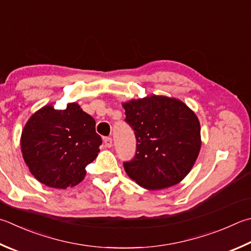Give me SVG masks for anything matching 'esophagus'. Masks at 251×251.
<instances>
[{"mask_svg":"<svg viewBox=\"0 0 251 251\" xmlns=\"http://www.w3.org/2000/svg\"><path fill=\"white\" fill-rule=\"evenodd\" d=\"M103 143L104 146H105L106 148H111L112 147V138L111 137H105L103 139Z\"/></svg>","mask_w":251,"mask_h":251,"instance_id":"obj_1","label":"esophagus"}]
</instances>
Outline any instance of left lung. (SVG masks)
<instances>
[{"instance_id":"1","label":"left lung","mask_w":251,"mask_h":251,"mask_svg":"<svg viewBox=\"0 0 251 251\" xmlns=\"http://www.w3.org/2000/svg\"><path fill=\"white\" fill-rule=\"evenodd\" d=\"M123 107L136 137L135 156L124 162L130 179L152 191L183 180L201 148L197 115L179 100L159 95L131 100Z\"/></svg>"}]
</instances>
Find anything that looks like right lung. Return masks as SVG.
I'll return each instance as SVG.
<instances>
[{
    "instance_id": "obj_1",
    "label": "right lung",
    "mask_w": 251,
    "mask_h": 251,
    "mask_svg": "<svg viewBox=\"0 0 251 251\" xmlns=\"http://www.w3.org/2000/svg\"><path fill=\"white\" fill-rule=\"evenodd\" d=\"M101 136L94 118L78 103L57 111L46 105L27 122L22 133L23 158L31 175L56 189L75 186L84 179L85 167L98 157Z\"/></svg>"
}]
</instances>
